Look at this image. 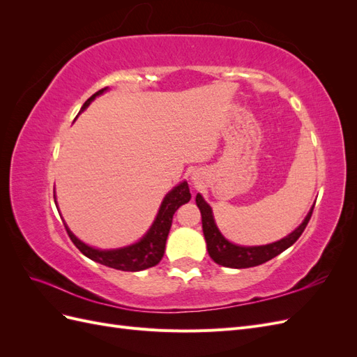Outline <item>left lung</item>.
Listing matches in <instances>:
<instances>
[{"instance_id": "8db88e82", "label": "left lung", "mask_w": 357, "mask_h": 357, "mask_svg": "<svg viewBox=\"0 0 357 357\" xmlns=\"http://www.w3.org/2000/svg\"><path fill=\"white\" fill-rule=\"evenodd\" d=\"M197 205L199 207L201 215H202V231H204L205 241H207L208 255L215 264H219L222 266H228V268L257 266L271 261L273 257L278 256L280 253H283L286 248H289L291 244H295L296 240L302 235V232H304L311 219L312 210H314V205H312V208L307 214L305 220L299 225V228H296L290 235H287L286 238L273 244H266V245L243 247V245H235L229 243L220 234L218 226L214 223L210 205L202 199L199 193L197 195Z\"/></svg>"}]
</instances>
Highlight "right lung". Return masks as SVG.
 Listing matches in <instances>:
<instances>
[{
    "instance_id": "add662e5",
    "label": "right lung",
    "mask_w": 357,
    "mask_h": 357,
    "mask_svg": "<svg viewBox=\"0 0 357 357\" xmlns=\"http://www.w3.org/2000/svg\"><path fill=\"white\" fill-rule=\"evenodd\" d=\"M105 89L107 88L95 92L91 98L83 104L80 112H83L86 107L92 102V100H95V96L101 95ZM189 199H190L189 186L186 181H183L165 197L164 202L160 205V210L156 215V220L153 222L152 228L149 229V232L143 236V238L132 245L125 247V248H117V250H98V248H92L75 238L73 232L68 229L67 225H66V229L74 245L77 247L86 257L92 259V261L114 269H121V271H131V273L142 271V269L158 265L160 262V259L164 257L165 243L171 229L172 215H174V213L177 211L180 205L189 202Z\"/></svg>"
}]
</instances>
